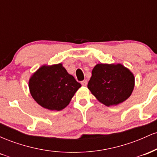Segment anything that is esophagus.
<instances>
[{"instance_id":"esophagus-1","label":"esophagus","mask_w":157,"mask_h":157,"mask_svg":"<svg viewBox=\"0 0 157 157\" xmlns=\"http://www.w3.org/2000/svg\"><path fill=\"white\" fill-rule=\"evenodd\" d=\"M81 84H82V86H87V84H88V81L86 80L82 81V82H81Z\"/></svg>"}]
</instances>
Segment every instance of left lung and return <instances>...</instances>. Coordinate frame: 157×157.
Masks as SVG:
<instances>
[{"label": "left lung", "instance_id": "obj_1", "mask_svg": "<svg viewBox=\"0 0 157 157\" xmlns=\"http://www.w3.org/2000/svg\"><path fill=\"white\" fill-rule=\"evenodd\" d=\"M134 84V75L123 65L98 63L93 68L88 89L99 102L109 107L125 101Z\"/></svg>", "mask_w": 157, "mask_h": 157}]
</instances>
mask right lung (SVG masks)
<instances>
[{
	"instance_id": "obj_1",
	"label": "right lung",
	"mask_w": 157,
	"mask_h": 157,
	"mask_svg": "<svg viewBox=\"0 0 157 157\" xmlns=\"http://www.w3.org/2000/svg\"><path fill=\"white\" fill-rule=\"evenodd\" d=\"M81 87L62 63L40 67L30 77L29 88L40 105L51 111H60L69 104Z\"/></svg>"
}]
</instances>
